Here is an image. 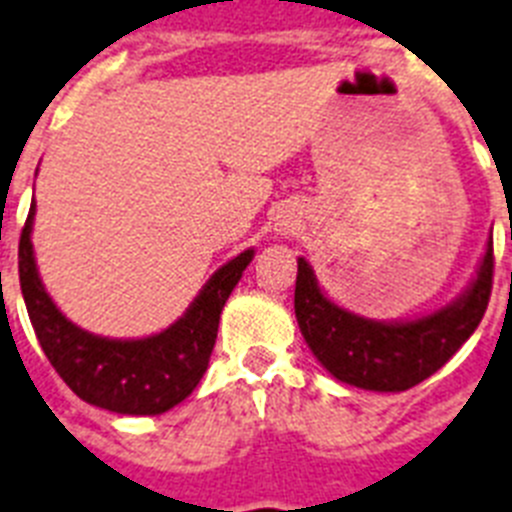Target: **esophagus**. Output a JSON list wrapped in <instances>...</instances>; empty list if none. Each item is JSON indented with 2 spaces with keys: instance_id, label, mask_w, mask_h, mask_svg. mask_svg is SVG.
<instances>
[{
  "instance_id": "1",
  "label": "esophagus",
  "mask_w": 512,
  "mask_h": 512,
  "mask_svg": "<svg viewBox=\"0 0 512 512\" xmlns=\"http://www.w3.org/2000/svg\"><path fill=\"white\" fill-rule=\"evenodd\" d=\"M287 230H290V225H287V222H280V232H282V235H285Z\"/></svg>"
}]
</instances>
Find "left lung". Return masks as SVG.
<instances>
[{"label":"left lung","instance_id":"1","mask_svg":"<svg viewBox=\"0 0 512 512\" xmlns=\"http://www.w3.org/2000/svg\"><path fill=\"white\" fill-rule=\"evenodd\" d=\"M492 240L474 282L453 303L413 322H374L322 293L314 269L298 259L295 319L308 348L335 379L361 390L403 392L442 369L479 327L492 295Z\"/></svg>","mask_w":512,"mask_h":512}]
</instances>
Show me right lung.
I'll return each instance as SVG.
<instances>
[{"label":"right lung","instance_id":"1","mask_svg":"<svg viewBox=\"0 0 512 512\" xmlns=\"http://www.w3.org/2000/svg\"><path fill=\"white\" fill-rule=\"evenodd\" d=\"M33 214L36 204H31L20 235V290L54 371L80 400L112 413L156 416L183 403L204 377L217 342L219 314L251 264L253 251H243L211 274L188 311L164 332L141 340H109L75 327L44 290L33 259Z\"/></svg>","mask_w":512,"mask_h":512}]
</instances>
